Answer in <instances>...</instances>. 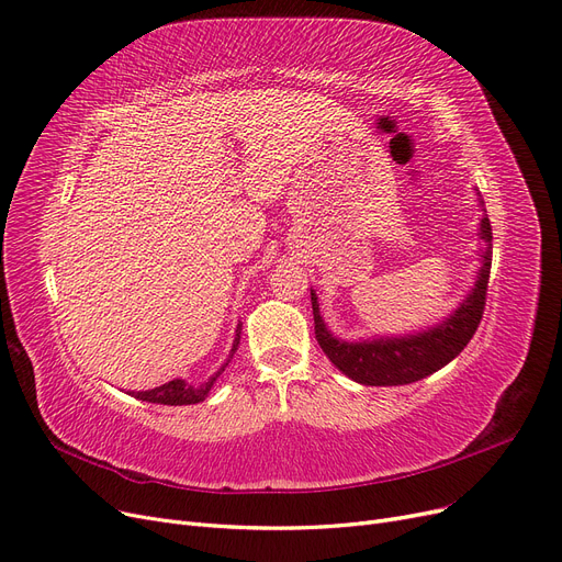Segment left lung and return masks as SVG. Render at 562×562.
I'll use <instances>...</instances> for the list:
<instances>
[{
  "instance_id": "obj_1",
  "label": "left lung",
  "mask_w": 562,
  "mask_h": 562,
  "mask_svg": "<svg viewBox=\"0 0 562 562\" xmlns=\"http://www.w3.org/2000/svg\"><path fill=\"white\" fill-rule=\"evenodd\" d=\"M475 194L482 209L477 236L484 246L480 250V271L469 294L443 316V322L406 335H372L356 341L339 339L328 330L319 312V301L314 289H310L316 341L341 374L362 385H406L446 368L469 345L482 319L486 282L492 271V225L477 188Z\"/></svg>"
}]
</instances>
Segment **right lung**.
I'll return each mask as SVG.
<instances>
[{
  "instance_id": "add662e5",
  "label": "right lung",
  "mask_w": 562,
  "mask_h": 562,
  "mask_svg": "<svg viewBox=\"0 0 562 562\" xmlns=\"http://www.w3.org/2000/svg\"><path fill=\"white\" fill-rule=\"evenodd\" d=\"M240 324L236 326V335H234V345L229 349V358L227 362L223 364L221 370H217L213 376H209L204 383H198L192 385L183 379H175L169 383H162L158 387H151V390H139V393H131L135 400H142V402H151V404H165V406H186V404H200L209 397L213 383L217 381V376H221L225 372V368L229 364V360L234 358L236 349H238V341H240Z\"/></svg>"
}]
</instances>
